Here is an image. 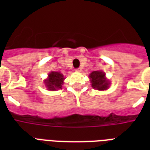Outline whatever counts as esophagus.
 Segmentation results:
<instances>
[{
    "mask_svg": "<svg viewBox=\"0 0 150 150\" xmlns=\"http://www.w3.org/2000/svg\"><path fill=\"white\" fill-rule=\"evenodd\" d=\"M75 71H77V72H81L82 71V68H78L75 69Z\"/></svg>",
    "mask_w": 150,
    "mask_h": 150,
    "instance_id": "34e87169",
    "label": "esophagus"
}]
</instances>
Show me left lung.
<instances>
[{
  "instance_id": "8db88e82",
  "label": "left lung",
  "mask_w": 150,
  "mask_h": 150,
  "mask_svg": "<svg viewBox=\"0 0 150 150\" xmlns=\"http://www.w3.org/2000/svg\"><path fill=\"white\" fill-rule=\"evenodd\" d=\"M92 87L98 90H106L108 88V81L105 79V74L102 71H94L89 75Z\"/></svg>"
}]
</instances>
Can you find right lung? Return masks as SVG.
I'll list each match as a JSON object with an SVG mask.
<instances>
[{"instance_id": "right-lung-1", "label": "right lung", "mask_w": 150, "mask_h": 150, "mask_svg": "<svg viewBox=\"0 0 150 150\" xmlns=\"http://www.w3.org/2000/svg\"><path fill=\"white\" fill-rule=\"evenodd\" d=\"M64 79L63 75L60 72H55L52 71L49 74L48 79L45 81L48 89L50 90H57V89H61V86L63 85V80Z\"/></svg>"}]
</instances>
